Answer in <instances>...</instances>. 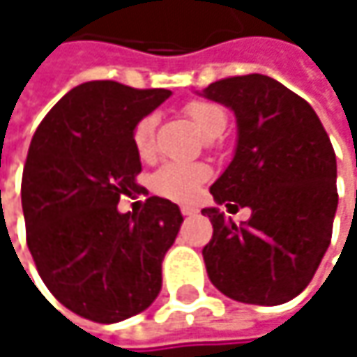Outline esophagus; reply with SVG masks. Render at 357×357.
<instances>
[{
  "label": "esophagus",
  "mask_w": 357,
  "mask_h": 357,
  "mask_svg": "<svg viewBox=\"0 0 357 357\" xmlns=\"http://www.w3.org/2000/svg\"><path fill=\"white\" fill-rule=\"evenodd\" d=\"M179 211H181V215H183V217H192V215H196V213H198L194 206H179Z\"/></svg>",
  "instance_id": "obj_1"
}]
</instances>
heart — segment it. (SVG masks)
<instances>
[{
  "mask_svg": "<svg viewBox=\"0 0 357 357\" xmlns=\"http://www.w3.org/2000/svg\"><path fill=\"white\" fill-rule=\"evenodd\" d=\"M185 117H190L200 132L206 138H219L225 132L227 126V113L219 103L211 99H190L183 105ZM155 128H157V115L149 113L140 117L132 130V144L134 151L146 159L153 155L155 149ZM208 178V167L200 163H165L161 165L153 178H151V188L169 200L178 202H188L198 194V188L204 179Z\"/></svg>",
  "mask_w": 357,
  "mask_h": 357,
  "instance_id": "heart-1",
  "label": "heart"
}]
</instances>
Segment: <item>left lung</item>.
Listing matches in <instances>:
<instances>
[{"label": "left lung", "instance_id": "left-lung-1", "mask_svg": "<svg viewBox=\"0 0 357 357\" xmlns=\"http://www.w3.org/2000/svg\"><path fill=\"white\" fill-rule=\"evenodd\" d=\"M204 97L236 111V157L211 185L219 204L248 206L244 225L217 208L202 213L213 238L202 248L213 285L244 304L277 306L312 281L331 244L337 161L319 115L300 95L262 76H231Z\"/></svg>", "mask_w": 357, "mask_h": 357}]
</instances>
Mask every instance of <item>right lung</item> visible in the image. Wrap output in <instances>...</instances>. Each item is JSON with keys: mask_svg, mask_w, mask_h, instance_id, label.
Here are the masks:
<instances>
[{"mask_svg": "<svg viewBox=\"0 0 357 357\" xmlns=\"http://www.w3.org/2000/svg\"><path fill=\"white\" fill-rule=\"evenodd\" d=\"M169 95L84 82L51 107L31 140L22 174L26 244L47 289L82 319H130L161 291V262L183 221L178 204L151 196L140 213L121 215L117 202L140 188L132 130Z\"/></svg>", "mask_w": 357, "mask_h": 357, "instance_id": "obj_1", "label": "right lung"}]
</instances>
